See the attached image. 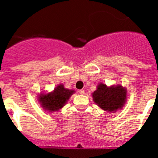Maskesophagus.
Here are the masks:
<instances>
[{
  "instance_id": "1",
  "label": "esophagus",
  "mask_w": 158,
  "mask_h": 158,
  "mask_svg": "<svg viewBox=\"0 0 158 158\" xmlns=\"http://www.w3.org/2000/svg\"><path fill=\"white\" fill-rule=\"evenodd\" d=\"M79 93L81 95L85 94V90H84V89H81V90H79Z\"/></svg>"
}]
</instances>
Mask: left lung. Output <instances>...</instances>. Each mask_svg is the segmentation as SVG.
Returning <instances> with one entry per match:
<instances>
[{"label": "left lung", "instance_id": "left-lung-1", "mask_svg": "<svg viewBox=\"0 0 158 158\" xmlns=\"http://www.w3.org/2000/svg\"><path fill=\"white\" fill-rule=\"evenodd\" d=\"M126 89L120 85L108 88L104 84H100L93 93V97L95 103L102 109L115 111L123 106L126 101Z\"/></svg>", "mask_w": 158, "mask_h": 158}]
</instances>
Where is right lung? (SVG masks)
<instances>
[{
    "mask_svg": "<svg viewBox=\"0 0 158 158\" xmlns=\"http://www.w3.org/2000/svg\"><path fill=\"white\" fill-rule=\"evenodd\" d=\"M73 93L74 91L65 89L62 85H59L53 93L40 96V101L43 108L51 111H57L65 105Z\"/></svg>",
    "mask_w": 158,
    "mask_h": 158,
    "instance_id": "right-lung-1",
    "label": "right lung"
}]
</instances>
